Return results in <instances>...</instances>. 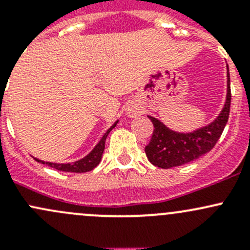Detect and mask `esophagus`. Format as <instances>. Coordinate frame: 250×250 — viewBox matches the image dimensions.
<instances>
[{"mask_svg": "<svg viewBox=\"0 0 250 250\" xmlns=\"http://www.w3.org/2000/svg\"><path fill=\"white\" fill-rule=\"evenodd\" d=\"M143 112V109L137 104H129L127 107V113L130 116V117H137L140 113Z\"/></svg>", "mask_w": 250, "mask_h": 250, "instance_id": "esophagus-1", "label": "esophagus"}]
</instances>
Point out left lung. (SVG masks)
I'll use <instances>...</instances> for the list:
<instances>
[{
	"mask_svg": "<svg viewBox=\"0 0 250 250\" xmlns=\"http://www.w3.org/2000/svg\"><path fill=\"white\" fill-rule=\"evenodd\" d=\"M229 70V67H228ZM231 89L228 72V94L220 115L206 127L191 133H178L166 127L157 118L147 116L153 125L150 143L145 147L148 161L156 167L168 169L186 165L206 155L218 143L230 115Z\"/></svg>",
	"mask_w": 250,
	"mask_h": 250,
	"instance_id": "1",
	"label": "left lung"
}]
</instances>
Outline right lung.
Returning a JSON list of instances; mask_svg holds the SVG:
<instances>
[{
	"label": "right lung",
	"mask_w": 250,
	"mask_h": 250,
	"mask_svg": "<svg viewBox=\"0 0 250 250\" xmlns=\"http://www.w3.org/2000/svg\"><path fill=\"white\" fill-rule=\"evenodd\" d=\"M117 122H115L112 125H111L109 129L106 130V133L103 135V138L100 139L99 143L95 145V147L93 148L87 156L81 158V160L75 161V162H71V163H53V162H44V161H40L37 160V158H35V160L40 163H43V165L49 166V167L54 168V169L62 170V172H71V173L89 172V170L94 169V168L99 165L100 161H102L103 152H104V148H105V141H106V138L107 135H109V133L116 127Z\"/></svg>",
	"instance_id": "right-lung-1"
}]
</instances>
